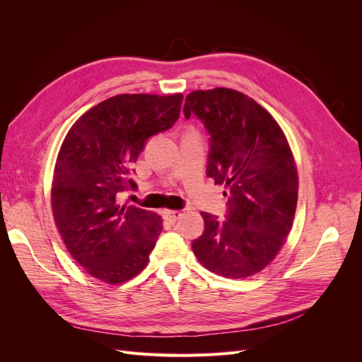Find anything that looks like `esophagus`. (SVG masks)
I'll use <instances>...</instances> for the list:
<instances>
[{
	"label": "esophagus",
	"mask_w": 362,
	"mask_h": 362,
	"mask_svg": "<svg viewBox=\"0 0 362 362\" xmlns=\"http://www.w3.org/2000/svg\"><path fill=\"white\" fill-rule=\"evenodd\" d=\"M163 217L166 218L169 223H175L181 217V213L177 210H166V211H163Z\"/></svg>",
	"instance_id": "esophagus-1"
}]
</instances>
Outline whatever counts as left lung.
Listing matches in <instances>:
<instances>
[{
	"instance_id": "left-lung-1",
	"label": "left lung",
	"mask_w": 362,
	"mask_h": 362,
	"mask_svg": "<svg viewBox=\"0 0 362 362\" xmlns=\"http://www.w3.org/2000/svg\"><path fill=\"white\" fill-rule=\"evenodd\" d=\"M184 115L198 116L210 133L206 175L228 196L226 221L201 213L205 231L192 245L194 255L216 275H255L293 226L299 178L288 140L264 107L226 87L190 92Z\"/></svg>"
}]
</instances>
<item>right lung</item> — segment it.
I'll use <instances>...</instances> for the list:
<instances>
[{"label":"right lung","instance_id":"obj_1","mask_svg":"<svg viewBox=\"0 0 362 362\" xmlns=\"http://www.w3.org/2000/svg\"><path fill=\"white\" fill-rule=\"evenodd\" d=\"M182 93H122L87 110L60 146L51 185L54 222L71 257L105 284L133 279L149 261L161 217L120 194L148 137L169 129Z\"/></svg>","mask_w":362,"mask_h":362}]
</instances>
